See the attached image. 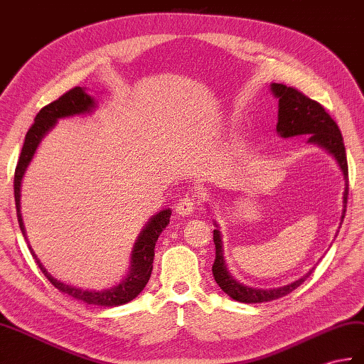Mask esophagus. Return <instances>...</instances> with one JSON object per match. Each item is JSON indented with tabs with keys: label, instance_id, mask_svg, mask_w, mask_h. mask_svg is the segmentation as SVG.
<instances>
[{
	"label": "esophagus",
	"instance_id": "1",
	"mask_svg": "<svg viewBox=\"0 0 364 364\" xmlns=\"http://www.w3.org/2000/svg\"><path fill=\"white\" fill-rule=\"evenodd\" d=\"M196 205H197V201H196V198H193L192 193H186L183 198L178 200L175 208H176V213H178L180 215H191L197 208Z\"/></svg>",
	"mask_w": 364,
	"mask_h": 364
}]
</instances>
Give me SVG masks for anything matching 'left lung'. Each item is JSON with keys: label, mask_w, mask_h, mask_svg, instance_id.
<instances>
[{"label": "left lung", "mask_w": 364, "mask_h": 364, "mask_svg": "<svg viewBox=\"0 0 364 364\" xmlns=\"http://www.w3.org/2000/svg\"><path fill=\"white\" fill-rule=\"evenodd\" d=\"M272 91L274 96L279 97V114H277V127L276 130L282 138L298 136V134H310L309 142H315L318 146L324 147L331 151L335 159L340 164L346 180V191H344V209H343V220L346 214V205H348L349 196V168H348V158H346V149L341 132L338 129L336 122L332 119L324 107L316 100L310 99L299 90L293 87H287L284 83H273ZM214 243H215V260L213 265V273L215 282L220 285V289L239 302L255 304V302H268L273 299H279L285 294L296 290L298 287L306 282V279L310 276L307 273L299 281H294L290 285L279 287L273 290H262V289H250L240 282L232 279L228 273L223 255H222V237L220 231L214 230Z\"/></svg>", "instance_id": "left-lung-1"}]
</instances>
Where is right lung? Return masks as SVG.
<instances>
[{"instance_id": "1", "label": "right lung", "mask_w": 364, "mask_h": 364, "mask_svg": "<svg viewBox=\"0 0 364 364\" xmlns=\"http://www.w3.org/2000/svg\"><path fill=\"white\" fill-rule=\"evenodd\" d=\"M95 107V100H92L85 91L80 87H75L70 91H66L63 96L58 97L54 102L48 104L40 109L36 116V122L31 125V129L26 133V139H24L21 154L18 158V163L15 167V175H14V196H15V206H16V217H18L20 230L24 234V226L20 214V184L23 173L26 171L29 161L33 156V151H36L38 142L41 138L45 136V133L55 124L57 119L66 116H74L90 112V109ZM168 217H171V209L161 210L158 213L149 225L146 226L139 235V239L134 245L133 256H132V272L129 277L122 281L119 285H116L114 289H109L105 291H88L82 289H75L73 285H66L60 281H57L53 276H50L43 265L40 264L37 256L33 255L32 248L31 255L36 259L38 268L41 273L46 276L48 281L53 284L57 290H60L70 296L75 298L77 301H83L87 304H92V306H104V307H116L122 306L125 302H130L134 299L138 294L142 291L144 287L149 282L151 268H154V256H155V243L159 237V234L164 230L168 223Z\"/></svg>"}]
</instances>
